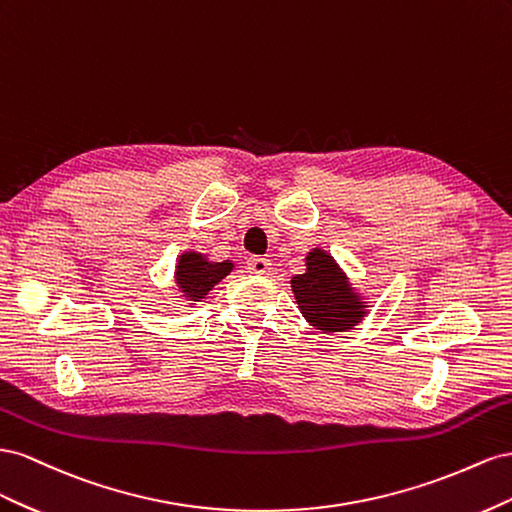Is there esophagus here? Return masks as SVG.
<instances>
[{
  "label": "esophagus",
  "mask_w": 512,
  "mask_h": 512,
  "mask_svg": "<svg viewBox=\"0 0 512 512\" xmlns=\"http://www.w3.org/2000/svg\"><path fill=\"white\" fill-rule=\"evenodd\" d=\"M246 270L251 274H268L272 270V264L266 257H251L246 261Z\"/></svg>",
  "instance_id": "1"
}]
</instances>
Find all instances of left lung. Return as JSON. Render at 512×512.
Returning <instances> with one entry per match:
<instances>
[{"instance_id":"1","label":"left lung","mask_w":512,"mask_h":512,"mask_svg":"<svg viewBox=\"0 0 512 512\" xmlns=\"http://www.w3.org/2000/svg\"><path fill=\"white\" fill-rule=\"evenodd\" d=\"M291 291L302 317L321 332H345L367 315V302L324 248L306 255V270L291 279Z\"/></svg>"}]
</instances>
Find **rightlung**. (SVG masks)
Returning <instances> with one entry per match:
<instances>
[{
  "label": "right lung",
  "mask_w": 512,
  "mask_h": 512,
  "mask_svg": "<svg viewBox=\"0 0 512 512\" xmlns=\"http://www.w3.org/2000/svg\"><path fill=\"white\" fill-rule=\"evenodd\" d=\"M233 270V264L227 261H210L206 255L188 251L178 257L175 266V285L182 291V296L191 302H201L206 298L216 283H221Z\"/></svg>",
  "instance_id": "add662e5"
}]
</instances>
